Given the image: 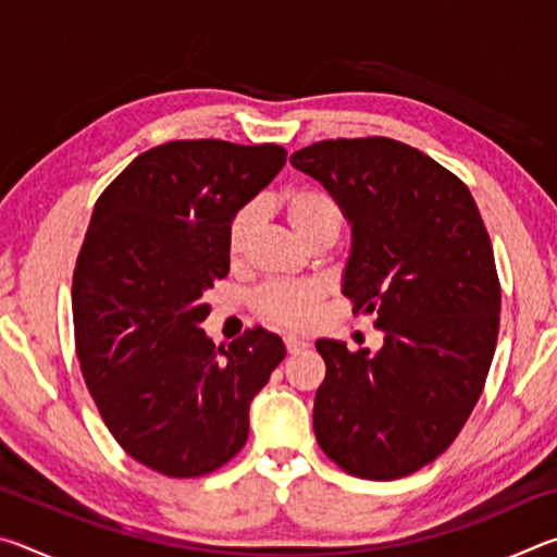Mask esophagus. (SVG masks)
Here are the masks:
<instances>
[{"mask_svg":"<svg viewBox=\"0 0 557 557\" xmlns=\"http://www.w3.org/2000/svg\"><path fill=\"white\" fill-rule=\"evenodd\" d=\"M285 348H287V354H299V351H305V348H307V342H305V338H297V336H285Z\"/></svg>","mask_w":557,"mask_h":557,"instance_id":"obj_1","label":"esophagus"}]
</instances>
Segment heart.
<instances>
[{"instance_id":"obj_1","label":"heart","mask_w":557,"mask_h":557,"mask_svg":"<svg viewBox=\"0 0 557 557\" xmlns=\"http://www.w3.org/2000/svg\"><path fill=\"white\" fill-rule=\"evenodd\" d=\"M280 203L287 223L301 243H334L336 235L342 233L344 209L336 196L324 186H295L282 196ZM260 215L258 203H245L231 215L228 231H225V248H228V256L233 260H238L248 250L252 235L258 233ZM319 289L314 285H280V282H272V285L256 292L252 307H256L262 322L277 326H307L314 319Z\"/></svg>"}]
</instances>
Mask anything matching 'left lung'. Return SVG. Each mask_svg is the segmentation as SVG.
<instances>
[{
    "label": "left lung",
    "mask_w": 557,
    "mask_h": 557,
    "mask_svg": "<svg viewBox=\"0 0 557 557\" xmlns=\"http://www.w3.org/2000/svg\"><path fill=\"white\" fill-rule=\"evenodd\" d=\"M289 162L342 203L344 295L385 332L373 356L317 342V442L354 476H408L455 442L484 391L502 312L492 238L467 184L398 139H322Z\"/></svg>",
    "instance_id": "obj_1"
}]
</instances>
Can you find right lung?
Returning <instances> with one entry per match:
<instances>
[{"mask_svg":"<svg viewBox=\"0 0 557 557\" xmlns=\"http://www.w3.org/2000/svg\"><path fill=\"white\" fill-rule=\"evenodd\" d=\"M285 162L270 143L176 139L132 159L92 209L73 270L75 354L117 445L164 476L238 455L250 400L285 358L260 326L228 348L199 329L203 292L231 268V215Z\"/></svg>","mask_w":557,"mask_h":557,"instance_id":"add662e5","label":"right lung"}]
</instances>
